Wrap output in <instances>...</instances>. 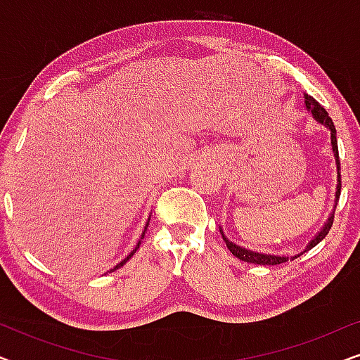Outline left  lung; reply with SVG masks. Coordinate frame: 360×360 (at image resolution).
Wrapping results in <instances>:
<instances>
[{
  "label": "left lung",
  "instance_id": "obj_1",
  "mask_svg": "<svg viewBox=\"0 0 360 360\" xmlns=\"http://www.w3.org/2000/svg\"><path fill=\"white\" fill-rule=\"evenodd\" d=\"M304 103H307V108L309 111L313 112V116L316 117V120L321 122V124L328 126L329 131H331V146H333V152H334V157H336V165H338V186H336V203H334V211H336V205H338V200H339V195H341V162H339V150H338V139H336V127H334V122L329 115L326 112V110L319 105V103L314 100L313 96H308L304 95ZM334 211L329 216L326 224H324V228L319 231V233L314 236V239L311 240L307 245V249L303 250V252H307V250L313 249L314 245L318 243H321V240L326 238V234L329 233V229H331L333 226V221H334ZM221 234H223V231H221ZM223 239L226 245H228V249L233 252V255L236 257L244 260V262H249V264H257V265H278V264H283V262H288V260H295L297 257H300L302 254L295 255V257H278V255H267V254H259V252H254V250H248L244 248H239V245H236L234 243H231L228 240V238L223 234Z\"/></svg>",
  "mask_w": 360,
  "mask_h": 360
}]
</instances>
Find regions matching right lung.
Instances as JSON below:
<instances>
[{
    "instance_id": "1",
    "label": "right lung",
    "mask_w": 360,
    "mask_h": 360,
    "mask_svg": "<svg viewBox=\"0 0 360 360\" xmlns=\"http://www.w3.org/2000/svg\"><path fill=\"white\" fill-rule=\"evenodd\" d=\"M147 224H149V223H147ZM146 229H147V226H146ZM146 229H144V233H142V238H144V234H146ZM142 238H141V239H142ZM139 244H141V240H139ZM139 244H137V248H139ZM137 248H136L134 250H132V252H131L129 255H127V257H126L124 260H122V262H121V264H117V265H116V267H115V269H112V270H116V269H120V267H122V265H124V264L127 262V260H129V259L132 257V255H134V252H136V250H137ZM112 270H111V272H112Z\"/></svg>"
}]
</instances>
